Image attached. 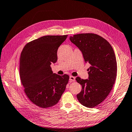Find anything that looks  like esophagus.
<instances>
[{"label":"esophagus","mask_w":132,"mask_h":132,"mask_svg":"<svg viewBox=\"0 0 132 132\" xmlns=\"http://www.w3.org/2000/svg\"><path fill=\"white\" fill-rule=\"evenodd\" d=\"M75 80H76V78L74 77L73 76H70L69 77V81L70 82H74Z\"/></svg>","instance_id":"34e87169"}]
</instances>
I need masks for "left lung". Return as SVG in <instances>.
Masks as SVG:
<instances>
[{
  "mask_svg": "<svg viewBox=\"0 0 132 132\" xmlns=\"http://www.w3.org/2000/svg\"><path fill=\"white\" fill-rule=\"evenodd\" d=\"M70 40L91 65L87 69L88 79L76 78L82 87L77 97L85 106L94 108L108 97L114 84L117 65L114 50L106 40L94 34L74 35Z\"/></svg>",
  "mask_w": 132,
  "mask_h": 132,
  "instance_id": "1",
  "label": "left lung"
}]
</instances>
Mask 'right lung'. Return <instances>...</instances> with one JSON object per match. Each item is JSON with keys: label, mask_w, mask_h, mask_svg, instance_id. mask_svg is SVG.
<instances>
[{"label": "right lung", "mask_w": 132, "mask_h": 132, "mask_svg": "<svg viewBox=\"0 0 132 132\" xmlns=\"http://www.w3.org/2000/svg\"><path fill=\"white\" fill-rule=\"evenodd\" d=\"M68 35H47L28 43L22 51L19 73L29 100L42 108L59 102L68 83V75L53 73L50 65L57 61L58 47Z\"/></svg>", "instance_id": "right-lung-1"}]
</instances>
